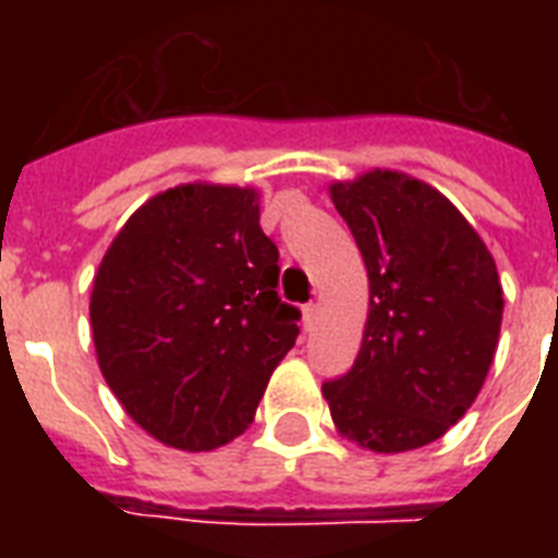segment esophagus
I'll use <instances>...</instances> for the list:
<instances>
[{
  "label": "esophagus",
  "mask_w": 558,
  "mask_h": 558,
  "mask_svg": "<svg viewBox=\"0 0 558 558\" xmlns=\"http://www.w3.org/2000/svg\"><path fill=\"white\" fill-rule=\"evenodd\" d=\"M315 318H318V304H306L304 306V327H306V330H313Z\"/></svg>",
  "instance_id": "1"
}]
</instances>
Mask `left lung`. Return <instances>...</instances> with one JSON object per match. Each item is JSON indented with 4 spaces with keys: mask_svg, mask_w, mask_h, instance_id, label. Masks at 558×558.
<instances>
[{
    "mask_svg": "<svg viewBox=\"0 0 558 558\" xmlns=\"http://www.w3.org/2000/svg\"><path fill=\"white\" fill-rule=\"evenodd\" d=\"M330 196L367 266L371 310L356 362L324 381V399L362 449H420L484 388L504 315L498 269L463 214L420 179L371 170Z\"/></svg>",
    "mask_w": 558,
    "mask_h": 558,
    "instance_id": "8db88e82",
    "label": "left lung"
}]
</instances>
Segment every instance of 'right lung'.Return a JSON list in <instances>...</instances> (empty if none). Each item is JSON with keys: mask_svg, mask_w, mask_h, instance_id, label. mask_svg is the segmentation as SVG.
Returning a JSON list of instances; mask_svg holds the SVG:
<instances>
[{"mask_svg": "<svg viewBox=\"0 0 558 558\" xmlns=\"http://www.w3.org/2000/svg\"><path fill=\"white\" fill-rule=\"evenodd\" d=\"M278 275L252 187H170L126 219L95 275L89 318L100 373L144 432L210 451L252 425L301 332Z\"/></svg>", "mask_w": 558, "mask_h": 558, "instance_id": "obj_1", "label": "right lung"}]
</instances>
